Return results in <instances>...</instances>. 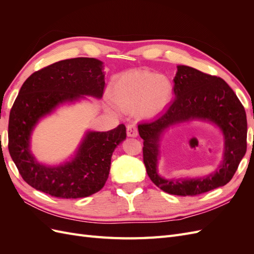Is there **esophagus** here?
Returning <instances> with one entry per match:
<instances>
[{
    "label": "esophagus",
    "instance_id": "34e87169",
    "mask_svg": "<svg viewBox=\"0 0 254 254\" xmlns=\"http://www.w3.org/2000/svg\"><path fill=\"white\" fill-rule=\"evenodd\" d=\"M127 135L131 136V137L137 136V128L135 125L131 124V125L127 126Z\"/></svg>",
    "mask_w": 254,
    "mask_h": 254
}]
</instances>
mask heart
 <instances>
[{"instance_id":"heart-1","label":"heart","mask_w":254,"mask_h":254,"mask_svg":"<svg viewBox=\"0 0 254 254\" xmlns=\"http://www.w3.org/2000/svg\"><path fill=\"white\" fill-rule=\"evenodd\" d=\"M111 94L122 110H136L142 118H152L162 112L170 103L172 86L162 75L130 70L114 80Z\"/></svg>"}]
</instances>
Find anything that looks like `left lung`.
Wrapping results in <instances>:
<instances>
[{
  "label": "left lung",
  "mask_w": 254,
  "mask_h": 254,
  "mask_svg": "<svg viewBox=\"0 0 254 254\" xmlns=\"http://www.w3.org/2000/svg\"><path fill=\"white\" fill-rule=\"evenodd\" d=\"M173 90L175 98L164 114L137 126L148 177L162 190L178 196H196L226 186L247 150V118L242 103L224 79L188 65L177 66ZM190 120L211 122L221 129L223 161L214 173L200 179L165 180L157 173L160 137L166 128Z\"/></svg>",
  "instance_id": "obj_1"
}]
</instances>
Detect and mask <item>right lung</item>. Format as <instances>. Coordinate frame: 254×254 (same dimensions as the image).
<instances>
[{
    "label": "right lung",
    "mask_w": 254,
    "mask_h": 254,
    "mask_svg": "<svg viewBox=\"0 0 254 254\" xmlns=\"http://www.w3.org/2000/svg\"><path fill=\"white\" fill-rule=\"evenodd\" d=\"M103 63L95 58L58 61L35 72L23 83L9 114L8 150L20 175L34 189L58 198H82L101 190L108 179L111 157L126 139L125 125L109 131H87L75 156L50 166L30 151V137L39 121L66 103L102 98Z\"/></svg>",
    "instance_id": "obj_1"
}]
</instances>
